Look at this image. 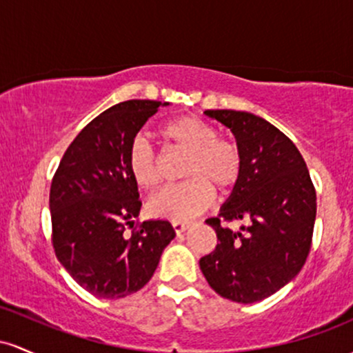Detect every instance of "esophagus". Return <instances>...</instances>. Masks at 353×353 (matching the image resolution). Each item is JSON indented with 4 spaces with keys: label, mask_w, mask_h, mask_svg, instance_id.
Segmentation results:
<instances>
[{
    "label": "esophagus",
    "mask_w": 353,
    "mask_h": 353,
    "mask_svg": "<svg viewBox=\"0 0 353 353\" xmlns=\"http://www.w3.org/2000/svg\"><path fill=\"white\" fill-rule=\"evenodd\" d=\"M172 225H173V228H175V232H176V233H181V232H185V230H187V228L190 227V221L173 220V221H172Z\"/></svg>",
    "instance_id": "esophagus-1"
}]
</instances>
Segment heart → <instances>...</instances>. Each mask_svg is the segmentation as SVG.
<instances>
[{"label":"heart","mask_w":353,"mask_h":353,"mask_svg":"<svg viewBox=\"0 0 353 353\" xmlns=\"http://www.w3.org/2000/svg\"><path fill=\"white\" fill-rule=\"evenodd\" d=\"M166 143L188 153L181 176L187 178L158 192L148 201L150 215L187 220L212 203L213 192L227 193L239 183L243 172L241 150L232 140L219 138V130L200 118L185 114L160 126ZM128 170L140 187L153 188L160 181L158 157L145 137L138 134L128 148Z\"/></svg>","instance_id":"heart-1"}]
</instances>
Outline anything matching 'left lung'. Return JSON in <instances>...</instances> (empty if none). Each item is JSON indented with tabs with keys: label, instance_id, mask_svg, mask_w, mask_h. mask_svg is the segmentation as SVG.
I'll use <instances>...</instances> for the list:
<instances>
[{
	"label": "left lung",
	"instance_id": "1",
	"mask_svg": "<svg viewBox=\"0 0 353 353\" xmlns=\"http://www.w3.org/2000/svg\"><path fill=\"white\" fill-rule=\"evenodd\" d=\"M235 134L243 172L219 216L215 250L200 259L210 287L223 299L253 303L294 280L312 247L316 195L294 141L263 118L235 110H207ZM243 221L239 232L226 227Z\"/></svg>",
	"mask_w": 353,
	"mask_h": 353
}]
</instances>
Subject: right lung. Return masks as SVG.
Here are the masks:
<instances>
[{"instance_id": "1", "label": "right lung", "mask_w": 353, "mask_h": 353, "mask_svg": "<svg viewBox=\"0 0 353 353\" xmlns=\"http://www.w3.org/2000/svg\"><path fill=\"white\" fill-rule=\"evenodd\" d=\"M168 103L128 100L105 110L71 141L51 181L53 248L80 287L100 299L143 288L175 239L166 220L134 224L141 201L128 170L130 143ZM133 228L125 233V225Z\"/></svg>"}]
</instances>
